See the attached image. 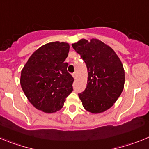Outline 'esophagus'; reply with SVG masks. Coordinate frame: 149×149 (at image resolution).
Returning a JSON list of instances; mask_svg holds the SVG:
<instances>
[{
  "instance_id": "1",
  "label": "esophagus",
  "mask_w": 149,
  "mask_h": 149,
  "mask_svg": "<svg viewBox=\"0 0 149 149\" xmlns=\"http://www.w3.org/2000/svg\"><path fill=\"white\" fill-rule=\"evenodd\" d=\"M73 78H74V79H76V72L73 73Z\"/></svg>"
}]
</instances>
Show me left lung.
Instances as JSON below:
<instances>
[{
  "label": "left lung",
  "mask_w": 149,
  "mask_h": 149,
  "mask_svg": "<svg viewBox=\"0 0 149 149\" xmlns=\"http://www.w3.org/2000/svg\"><path fill=\"white\" fill-rule=\"evenodd\" d=\"M88 69V83L79 93L82 105L93 113L104 112L113 105L123 92L125 71L113 49L98 39H81L72 45Z\"/></svg>",
  "instance_id": "left-lung-1"
}]
</instances>
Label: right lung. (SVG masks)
Returning <instances> with one entry per match:
<instances>
[{
    "mask_svg": "<svg viewBox=\"0 0 149 149\" xmlns=\"http://www.w3.org/2000/svg\"><path fill=\"white\" fill-rule=\"evenodd\" d=\"M68 43L55 41L43 45L33 53L21 71V85L28 100L36 108L54 113L64 105L73 91V76L65 62Z\"/></svg>",
    "mask_w": 149,
    "mask_h": 149,
    "instance_id": "add662e5",
    "label": "right lung"
}]
</instances>
